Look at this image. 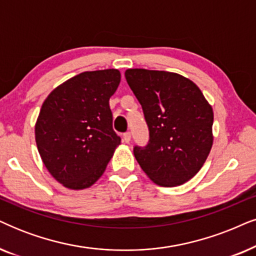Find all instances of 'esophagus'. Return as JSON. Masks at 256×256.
Returning a JSON list of instances; mask_svg holds the SVG:
<instances>
[{"label":"esophagus","mask_w":256,"mask_h":256,"mask_svg":"<svg viewBox=\"0 0 256 256\" xmlns=\"http://www.w3.org/2000/svg\"><path fill=\"white\" fill-rule=\"evenodd\" d=\"M130 140H132V134L129 132H124V141L126 142V144H129V142H130Z\"/></svg>","instance_id":"1"}]
</instances>
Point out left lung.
Instances as JSON below:
<instances>
[{
  "instance_id": "8db88e82",
  "label": "left lung",
  "mask_w": 256,
  "mask_h": 256,
  "mask_svg": "<svg viewBox=\"0 0 256 256\" xmlns=\"http://www.w3.org/2000/svg\"><path fill=\"white\" fill-rule=\"evenodd\" d=\"M124 76L149 128L148 144L134 147L136 161L158 186L184 184L213 146V108L193 81L176 72L135 68Z\"/></svg>"
}]
</instances>
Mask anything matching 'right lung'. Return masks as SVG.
I'll list each match as a JSON object with an SVG mask.
<instances>
[{
    "mask_svg": "<svg viewBox=\"0 0 256 256\" xmlns=\"http://www.w3.org/2000/svg\"><path fill=\"white\" fill-rule=\"evenodd\" d=\"M120 81L118 69L84 72L56 87L43 102L36 144L46 168L64 187L78 190L94 184L121 144L109 107Z\"/></svg>",
    "mask_w": 256,
    "mask_h": 256,
    "instance_id": "right-lung-1",
    "label": "right lung"
}]
</instances>
